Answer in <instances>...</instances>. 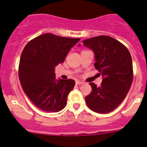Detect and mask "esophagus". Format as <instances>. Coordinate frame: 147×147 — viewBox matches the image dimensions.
I'll return each mask as SVG.
<instances>
[{
  "label": "esophagus",
  "instance_id": "34e87169",
  "mask_svg": "<svg viewBox=\"0 0 147 147\" xmlns=\"http://www.w3.org/2000/svg\"><path fill=\"white\" fill-rule=\"evenodd\" d=\"M84 84V82H81V81H76V84L77 85H80V84Z\"/></svg>",
  "mask_w": 147,
  "mask_h": 147
}]
</instances>
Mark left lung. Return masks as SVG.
<instances>
[{
    "label": "left lung",
    "instance_id": "1",
    "mask_svg": "<svg viewBox=\"0 0 147 147\" xmlns=\"http://www.w3.org/2000/svg\"><path fill=\"white\" fill-rule=\"evenodd\" d=\"M95 55L94 67L103 77L100 87L91 82L85 97L87 107L100 114L116 109L127 96L133 80V66L128 49L117 40L100 35L82 41Z\"/></svg>",
    "mask_w": 147,
    "mask_h": 147
}]
</instances>
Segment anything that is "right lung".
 <instances>
[{
	"label": "right lung",
	"mask_w": 147,
	"mask_h": 147,
	"mask_svg": "<svg viewBox=\"0 0 147 147\" xmlns=\"http://www.w3.org/2000/svg\"><path fill=\"white\" fill-rule=\"evenodd\" d=\"M80 40L46 33L32 39L24 47L19 63V80L24 92L37 107L57 112L66 106L75 82L71 79L57 80L55 67L65 61Z\"/></svg>",
	"instance_id": "obj_1"
}]
</instances>
